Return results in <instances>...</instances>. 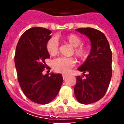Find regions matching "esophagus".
<instances>
[{"label": "esophagus", "instance_id": "1", "mask_svg": "<svg viewBox=\"0 0 124 124\" xmlns=\"http://www.w3.org/2000/svg\"><path fill=\"white\" fill-rule=\"evenodd\" d=\"M62 76H63V79H65L66 77H68V75H67V74H63Z\"/></svg>", "mask_w": 124, "mask_h": 124}]
</instances>
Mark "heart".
Segmentation results:
<instances>
[{
    "instance_id": "b5f03b06",
    "label": "heart",
    "mask_w": 124,
    "mask_h": 124,
    "mask_svg": "<svg viewBox=\"0 0 124 124\" xmlns=\"http://www.w3.org/2000/svg\"><path fill=\"white\" fill-rule=\"evenodd\" d=\"M63 40L74 47V54L80 60H85L90 54V51L87 47L81 45L82 39L75 34H70L63 37ZM46 50L51 56H55L59 52V41L55 38H50L46 43ZM74 58L60 57L56 59L52 62L53 69L56 72L61 73H67L75 65Z\"/></svg>"
}]
</instances>
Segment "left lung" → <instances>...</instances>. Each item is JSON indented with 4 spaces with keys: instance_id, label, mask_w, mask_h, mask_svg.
Listing matches in <instances>:
<instances>
[{
    "instance_id": "left-lung-1",
    "label": "left lung",
    "mask_w": 124,
    "mask_h": 124,
    "mask_svg": "<svg viewBox=\"0 0 124 124\" xmlns=\"http://www.w3.org/2000/svg\"><path fill=\"white\" fill-rule=\"evenodd\" d=\"M76 30L89 38L91 51L84 63L78 68L86 77H77L74 94L79 103L90 104L100 100L107 91L112 77V52L101 31L91 27Z\"/></svg>"
}]
</instances>
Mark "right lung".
<instances>
[{"label": "right lung", "instance_id": "1", "mask_svg": "<svg viewBox=\"0 0 124 124\" xmlns=\"http://www.w3.org/2000/svg\"><path fill=\"white\" fill-rule=\"evenodd\" d=\"M50 30L31 27L25 31L18 42L14 56L18 81L25 95L31 101L47 104L59 92L63 83L61 74H43L45 59L50 54L46 43L51 38Z\"/></svg>", "mask_w": 124, "mask_h": 124}]
</instances>
